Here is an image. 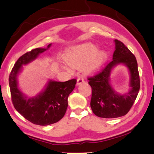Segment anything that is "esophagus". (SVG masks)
Here are the masks:
<instances>
[{"instance_id":"34e87169","label":"esophagus","mask_w":154,"mask_h":154,"mask_svg":"<svg viewBox=\"0 0 154 154\" xmlns=\"http://www.w3.org/2000/svg\"><path fill=\"white\" fill-rule=\"evenodd\" d=\"M83 82H85V79H84V78L83 77H82V76H80V77H79V79H77V85H80V84H82V83H83Z\"/></svg>"}]
</instances>
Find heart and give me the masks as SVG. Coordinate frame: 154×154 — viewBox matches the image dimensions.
Instances as JSON below:
<instances>
[{"label": "heart", "instance_id": "heart-1", "mask_svg": "<svg viewBox=\"0 0 154 154\" xmlns=\"http://www.w3.org/2000/svg\"><path fill=\"white\" fill-rule=\"evenodd\" d=\"M97 46L91 43L75 46L67 51L65 60L67 63L74 67H82L89 62V66L96 68L103 63L106 57L105 51L97 52Z\"/></svg>", "mask_w": 154, "mask_h": 154}]
</instances>
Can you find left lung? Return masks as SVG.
Returning <instances> with one entry per match:
<instances>
[{"label":"left lung","instance_id":"8db88e82","mask_svg":"<svg viewBox=\"0 0 154 154\" xmlns=\"http://www.w3.org/2000/svg\"><path fill=\"white\" fill-rule=\"evenodd\" d=\"M116 50L113 59L106 64L97 74L88 77V84L92 88L91 107L97 116L114 118L126 115L133 106L140 88V79L135 56L120 40H114ZM125 64L131 74L129 92L120 95L109 84L111 69L118 64Z\"/></svg>","mask_w":154,"mask_h":154}]
</instances>
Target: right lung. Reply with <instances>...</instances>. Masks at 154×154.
Listing matches in <instances>:
<instances>
[{"mask_svg": "<svg viewBox=\"0 0 154 154\" xmlns=\"http://www.w3.org/2000/svg\"><path fill=\"white\" fill-rule=\"evenodd\" d=\"M47 48H36L21 56L12 68L9 78L13 106L20 114L34 125L47 126L57 122L64 116L67 108V99L76 84V80L66 82L50 80L43 92L34 97L24 96L17 87V77L23 65L34 60Z\"/></svg>", "mask_w": 154, "mask_h": 154, "instance_id": "add662e5", "label": "right lung"}]
</instances>
